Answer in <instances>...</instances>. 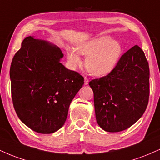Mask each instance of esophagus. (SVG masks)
<instances>
[{
  "instance_id": "34e87169",
  "label": "esophagus",
  "mask_w": 160,
  "mask_h": 160,
  "mask_svg": "<svg viewBox=\"0 0 160 160\" xmlns=\"http://www.w3.org/2000/svg\"><path fill=\"white\" fill-rule=\"evenodd\" d=\"M88 83H89V79L86 78V77H85V78H84V84H85V85H87Z\"/></svg>"
}]
</instances>
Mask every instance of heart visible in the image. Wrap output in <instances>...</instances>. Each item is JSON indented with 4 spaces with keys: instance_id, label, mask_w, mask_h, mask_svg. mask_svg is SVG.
<instances>
[{
    "instance_id": "heart-1",
    "label": "heart",
    "mask_w": 160,
    "mask_h": 160,
    "mask_svg": "<svg viewBox=\"0 0 160 160\" xmlns=\"http://www.w3.org/2000/svg\"><path fill=\"white\" fill-rule=\"evenodd\" d=\"M86 56L85 66L95 76H105L115 68L122 53L120 42L111 40L109 36H100L78 46L77 50L68 49V57L72 65L80 63L79 53Z\"/></svg>"
}]
</instances>
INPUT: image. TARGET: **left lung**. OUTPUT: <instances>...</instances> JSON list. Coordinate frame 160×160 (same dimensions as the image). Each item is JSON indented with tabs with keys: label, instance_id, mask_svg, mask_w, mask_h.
Segmentation results:
<instances>
[{
	"label": "left lung",
	"instance_id": "1",
	"mask_svg": "<svg viewBox=\"0 0 160 160\" xmlns=\"http://www.w3.org/2000/svg\"><path fill=\"white\" fill-rule=\"evenodd\" d=\"M89 84L99 126L109 132L129 128L144 114L149 101L150 69L144 52L134 46L112 72Z\"/></svg>",
	"mask_w": 160,
	"mask_h": 160
}]
</instances>
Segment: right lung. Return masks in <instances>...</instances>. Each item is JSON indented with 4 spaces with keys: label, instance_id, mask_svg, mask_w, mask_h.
<instances>
[{
    "label": "right lung",
    "instance_id": "right-lung-1",
    "mask_svg": "<svg viewBox=\"0 0 160 160\" xmlns=\"http://www.w3.org/2000/svg\"><path fill=\"white\" fill-rule=\"evenodd\" d=\"M56 46L29 36L10 66L11 94L16 114L33 131L56 132L65 124L71 101L84 83L76 71L60 62Z\"/></svg>",
    "mask_w": 160,
    "mask_h": 160
}]
</instances>
